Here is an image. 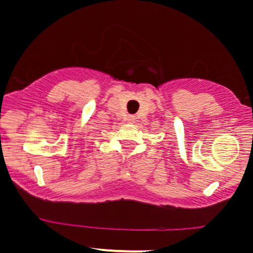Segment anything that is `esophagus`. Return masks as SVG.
I'll return each mask as SVG.
<instances>
[{"mask_svg": "<svg viewBox=\"0 0 253 253\" xmlns=\"http://www.w3.org/2000/svg\"><path fill=\"white\" fill-rule=\"evenodd\" d=\"M127 121L133 122L134 121V116L133 115H128V118H127Z\"/></svg>", "mask_w": 253, "mask_h": 253, "instance_id": "obj_1", "label": "esophagus"}]
</instances>
